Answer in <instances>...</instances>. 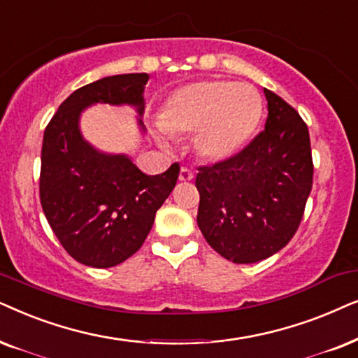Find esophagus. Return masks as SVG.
<instances>
[{"label":"esophagus","instance_id":"34e87169","mask_svg":"<svg viewBox=\"0 0 358 358\" xmlns=\"http://www.w3.org/2000/svg\"><path fill=\"white\" fill-rule=\"evenodd\" d=\"M193 176L194 173L188 169V166H182V170H180V180H182V182H189V180H193Z\"/></svg>","mask_w":358,"mask_h":358}]
</instances>
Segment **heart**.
Returning <instances> with one entry per match:
<instances>
[{"mask_svg": "<svg viewBox=\"0 0 358 358\" xmlns=\"http://www.w3.org/2000/svg\"><path fill=\"white\" fill-rule=\"evenodd\" d=\"M264 101L249 83L199 80L175 90L162 111L160 134L196 132L204 159L222 162L239 154L259 126Z\"/></svg>", "mask_w": 358, "mask_h": 358, "instance_id": "heart-1", "label": "heart"}]
</instances>
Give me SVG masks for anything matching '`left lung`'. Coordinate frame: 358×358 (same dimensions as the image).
I'll return each instance as SVG.
<instances>
[{
  "label": "left lung",
  "instance_id": "1",
  "mask_svg": "<svg viewBox=\"0 0 358 358\" xmlns=\"http://www.w3.org/2000/svg\"><path fill=\"white\" fill-rule=\"evenodd\" d=\"M264 93L265 131L232 159L199 166L196 175L199 231L234 264H255L282 250L313 188L308 126L278 94Z\"/></svg>",
  "mask_w": 358,
  "mask_h": 358
}]
</instances>
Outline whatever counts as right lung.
<instances>
[{"instance_id": "add662e5", "label": "right lung", "mask_w": 358, "mask_h": 358, "mask_svg": "<svg viewBox=\"0 0 358 358\" xmlns=\"http://www.w3.org/2000/svg\"><path fill=\"white\" fill-rule=\"evenodd\" d=\"M147 73L113 75L78 88L59 106L45 127L41 157V204L52 231L76 262L109 268L144 244L155 213L178 180L180 165L145 175L126 154H106L80 131L92 104L134 106L145 132Z\"/></svg>"}]
</instances>
